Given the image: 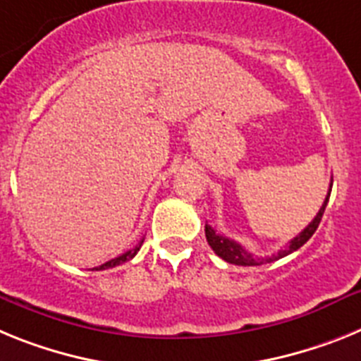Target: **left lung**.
Segmentation results:
<instances>
[{"mask_svg":"<svg viewBox=\"0 0 361 361\" xmlns=\"http://www.w3.org/2000/svg\"><path fill=\"white\" fill-rule=\"evenodd\" d=\"M329 196H331V189H329L327 198H325L324 205L319 207L318 214L314 216V219H312L311 224L307 225V227L303 228L302 233L298 234L296 238H293V240H290L289 243L283 247V249L278 250V255L272 256V258H256V256H252L250 252H247V250L243 249L240 243H236L234 240H228V238H225V236H221V234L216 233L211 225H205L207 241H209V245L212 247V250H214L219 258L225 259L227 263H233V265H243V267H247V265H262L263 262H272V259L283 258V256L290 255V252H294V250L300 249V247H302L303 243H307V241H309V238L316 233V228H318L319 221H322V216H324V212H325V207H327Z\"/></svg>","mask_w":361,"mask_h":361,"instance_id":"left-lung-1","label":"left lung"}]
</instances>
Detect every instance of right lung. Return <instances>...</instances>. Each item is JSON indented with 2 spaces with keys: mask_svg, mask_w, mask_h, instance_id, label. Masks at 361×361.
Masks as SVG:
<instances>
[{
  "mask_svg": "<svg viewBox=\"0 0 361 361\" xmlns=\"http://www.w3.org/2000/svg\"><path fill=\"white\" fill-rule=\"evenodd\" d=\"M142 243H143V240L140 241V243H137L136 247H134V249H130V250H127V252H125V255H121V256H118V258H114V259H111V262H106V263H103V265H99V267H94L92 271H105V269H112V267H116V265H121V263H125V262H128V259H133L134 256L137 255V250H140V247H142Z\"/></svg>",
  "mask_w": 361,
  "mask_h": 361,
  "instance_id": "right-lung-1",
  "label": "right lung"
}]
</instances>
